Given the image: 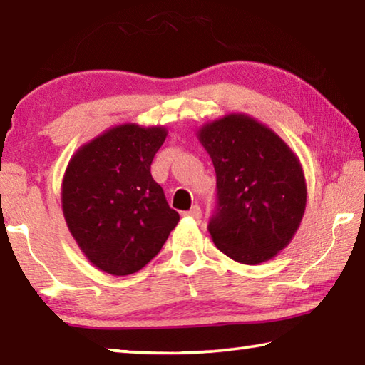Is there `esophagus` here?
I'll return each mask as SVG.
<instances>
[{"label": "esophagus", "mask_w": 365, "mask_h": 365, "mask_svg": "<svg viewBox=\"0 0 365 365\" xmlns=\"http://www.w3.org/2000/svg\"><path fill=\"white\" fill-rule=\"evenodd\" d=\"M185 215H188V217L195 219V220H200L201 219V207L200 206H193L188 212H185Z\"/></svg>", "instance_id": "1"}]
</instances>
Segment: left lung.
<instances>
[{"label": "left lung", "mask_w": 365, "mask_h": 365, "mask_svg": "<svg viewBox=\"0 0 365 365\" xmlns=\"http://www.w3.org/2000/svg\"><path fill=\"white\" fill-rule=\"evenodd\" d=\"M217 177L214 245L233 261L257 265L287 248L301 225L307 185L301 160L269 125L232 113L197 128Z\"/></svg>", "instance_id": "8db88e82"}]
</instances>
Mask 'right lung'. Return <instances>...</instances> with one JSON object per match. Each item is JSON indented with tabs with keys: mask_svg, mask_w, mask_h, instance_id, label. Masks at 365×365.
Here are the masks:
<instances>
[{
	"mask_svg": "<svg viewBox=\"0 0 365 365\" xmlns=\"http://www.w3.org/2000/svg\"><path fill=\"white\" fill-rule=\"evenodd\" d=\"M165 137L164 125L120 123L80 146L67 164L61 185L67 228L106 274L143 269L180 220L150 170Z\"/></svg>",
	"mask_w": 365,
	"mask_h": 365,
	"instance_id": "add662e5",
	"label": "right lung"
}]
</instances>
